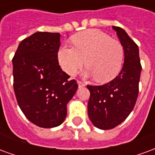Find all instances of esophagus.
Instances as JSON below:
<instances>
[{"mask_svg":"<svg viewBox=\"0 0 155 155\" xmlns=\"http://www.w3.org/2000/svg\"><path fill=\"white\" fill-rule=\"evenodd\" d=\"M78 87H79L85 86V83H83V82H81V81H79V80H78Z\"/></svg>","mask_w":155,"mask_h":155,"instance_id":"1","label":"esophagus"}]
</instances>
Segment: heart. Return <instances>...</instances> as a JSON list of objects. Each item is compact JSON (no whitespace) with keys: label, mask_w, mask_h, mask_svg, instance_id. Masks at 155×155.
I'll return each instance as SVG.
<instances>
[{"label":"heart","mask_w":155,"mask_h":155,"mask_svg":"<svg viewBox=\"0 0 155 155\" xmlns=\"http://www.w3.org/2000/svg\"><path fill=\"white\" fill-rule=\"evenodd\" d=\"M73 48L62 47L58 53L62 69L74 76L84 64L87 67L84 75L95 78L99 83L113 80L121 70L124 50L120 41L107 34L89 29L72 37Z\"/></svg>","instance_id":"b5f03b06"}]
</instances>
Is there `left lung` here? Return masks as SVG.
<instances>
[{
  "label": "left lung",
  "mask_w": 155,
  "mask_h": 155,
  "mask_svg": "<svg viewBox=\"0 0 155 155\" xmlns=\"http://www.w3.org/2000/svg\"><path fill=\"white\" fill-rule=\"evenodd\" d=\"M124 50V62L114 79L101 86L87 87L90 91L87 113L93 125L100 129H111L127 118L134 107L139 94L142 66L139 47L123 28L113 27Z\"/></svg>",
  "instance_id": "obj_1"
}]
</instances>
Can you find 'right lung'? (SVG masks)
I'll return each instance as SVG.
<instances>
[{"label":"right lung","instance_id":"obj_1","mask_svg":"<svg viewBox=\"0 0 155 155\" xmlns=\"http://www.w3.org/2000/svg\"><path fill=\"white\" fill-rule=\"evenodd\" d=\"M60 44L59 33L35 32L21 41L12 59L17 104L27 119L41 128L62 124L78 87L59 65Z\"/></svg>","mask_w":155,"mask_h":155}]
</instances>
